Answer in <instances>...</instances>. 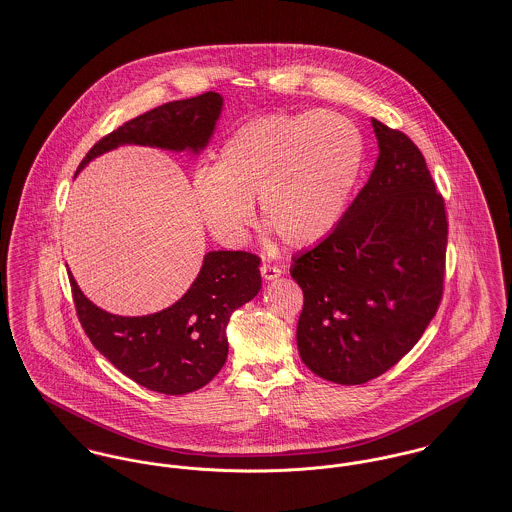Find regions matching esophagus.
<instances>
[{"label": "esophagus", "instance_id": "1", "mask_svg": "<svg viewBox=\"0 0 512 512\" xmlns=\"http://www.w3.org/2000/svg\"><path fill=\"white\" fill-rule=\"evenodd\" d=\"M281 273H283V269L277 267V265H271V263H263L261 265V277L265 281H275V279L281 277Z\"/></svg>", "mask_w": 512, "mask_h": 512}]
</instances>
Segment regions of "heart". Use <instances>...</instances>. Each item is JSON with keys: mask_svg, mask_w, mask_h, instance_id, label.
<instances>
[{"mask_svg": "<svg viewBox=\"0 0 512 512\" xmlns=\"http://www.w3.org/2000/svg\"><path fill=\"white\" fill-rule=\"evenodd\" d=\"M362 164V140L336 112L265 114L237 126L192 194L209 233L241 247L259 198L261 219L289 247L320 241L338 221Z\"/></svg>", "mask_w": 512, "mask_h": 512, "instance_id": "1", "label": "heart"}]
</instances>
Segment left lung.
I'll list each match as a JSON object with an SVG mask.
<instances>
[{"label": "left lung", "mask_w": 512, "mask_h": 512, "mask_svg": "<svg viewBox=\"0 0 512 512\" xmlns=\"http://www.w3.org/2000/svg\"><path fill=\"white\" fill-rule=\"evenodd\" d=\"M378 160L368 184L291 277L305 295L297 346L336 384H364L402 360L443 293L447 217L425 158L406 134L372 118Z\"/></svg>", "instance_id": "left-lung-1"}]
</instances>
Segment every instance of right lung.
Instances as JSON below:
<instances>
[{
  "label": "right lung",
  "mask_w": 512,
  "mask_h": 512,
  "mask_svg": "<svg viewBox=\"0 0 512 512\" xmlns=\"http://www.w3.org/2000/svg\"><path fill=\"white\" fill-rule=\"evenodd\" d=\"M221 108L223 97L211 91L156 106L99 140L77 174L91 160L126 144L196 158L209 142ZM259 263L257 255L245 251H209L184 297L144 316L106 312L81 291L73 275L69 279L79 320L104 358L146 390L182 396L204 388L223 368L229 318L261 291Z\"/></svg>",
  "instance_id": "obj_1"
}]
</instances>
